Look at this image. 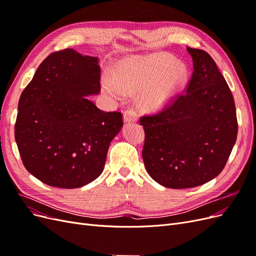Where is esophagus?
<instances>
[{"instance_id": "esophagus-1", "label": "esophagus", "mask_w": 256, "mask_h": 256, "mask_svg": "<svg viewBox=\"0 0 256 256\" xmlns=\"http://www.w3.org/2000/svg\"><path fill=\"white\" fill-rule=\"evenodd\" d=\"M138 120V114L134 110H127L124 112V122H134Z\"/></svg>"}]
</instances>
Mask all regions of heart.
Masks as SVG:
<instances>
[{"label":"heart","instance_id":"b5f03b06","mask_svg":"<svg viewBox=\"0 0 256 256\" xmlns=\"http://www.w3.org/2000/svg\"><path fill=\"white\" fill-rule=\"evenodd\" d=\"M188 78L187 68L166 53L134 56L118 67L114 81L104 79L102 88L108 95L120 96L122 90H140L138 102L150 111L166 106L180 90Z\"/></svg>","mask_w":256,"mask_h":256}]
</instances>
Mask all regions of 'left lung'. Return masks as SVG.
I'll use <instances>...</instances> for the list:
<instances>
[{
  "label": "left lung",
  "mask_w": 256,
  "mask_h": 256,
  "mask_svg": "<svg viewBox=\"0 0 256 256\" xmlns=\"http://www.w3.org/2000/svg\"><path fill=\"white\" fill-rule=\"evenodd\" d=\"M187 51L193 60L187 92L166 110L140 120L146 171L171 189L193 188L218 176L238 131L234 98L214 60L204 50Z\"/></svg>",
  "instance_id": "left-lung-1"
}]
</instances>
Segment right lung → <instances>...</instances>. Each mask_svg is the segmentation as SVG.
I'll list each match as a JSON object with an SVG mask.
<instances>
[{"instance_id": "1", "label": "right lung", "mask_w": 256, "mask_h": 256, "mask_svg": "<svg viewBox=\"0 0 256 256\" xmlns=\"http://www.w3.org/2000/svg\"><path fill=\"white\" fill-rule=\"evenodd\" d=\"M99 80L98 58L65 49L46 58L22 92L14 138L26 168L46 184L74 189L102 173L122 116L88 98Z\"/></svg>"}]
</instances>
